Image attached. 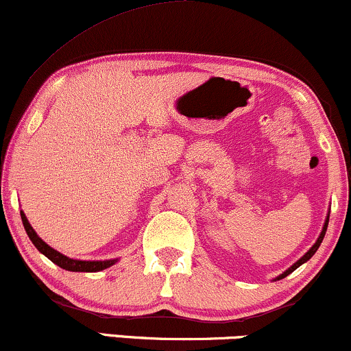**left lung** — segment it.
I'll use <instances>...</instances> for the list:
<instances>
[{
  "label": "left lung",
  "mask_w": 351,
  "mask_h": 351,
  "mask_svg": "<svg viewBox=\"0 0 351 351\" xmlns=\"http://www.w3.org/2000/svg\"><path fill=\"white\" fill-rule=\"evenodd\" d=\"M327 224H328V216H327V219H326V224H324V229H322L321 236H319V239H317V242H315V244L313 245V247H311V249L308 250V252H306L304 255H302V257L300 258V261H298V262L295 263V265H293V267H289V268H288V270H287V271H285V274H283V275H280V276H278V278H285V276H287V275H289V274H291V271H295L298 267H300V265H302V263H304V262H308V261H309V258H311V257H313V255L315 254V250H317V249H319V245H321V242H322V239H324V236H326V231H327Z\"/></svg>",
  "instance_id": "1"
}]
</instances>
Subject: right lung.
Masks as SVG:
<instances>
[{
    "label": "right lung",
    "instance_id": "right-lung-1",
    "mask_svg": "<svg viewBox=\"0 0 351 351\" xmlns=\"http://www.w3.org/2000/svg\"><path fill=\"white\" fill-rule=\"evenodd\" d=\"M21 218H23V224L25 228V232H27L29 239L32 241V244L38 249V252H42L45 257H49L55 265L64 268V270L70 271H101L104 268H109L110 265H114L117 261H102V262H86V261H75V258L66 257V255L56 252L55 249H51L49 244H45L40 237L37 236V232L34 231L30 223L27 221L24 213H21Z\"/></svg>",
    "mask_w": 351,
    "mask_h": 351
}]
</instances>
